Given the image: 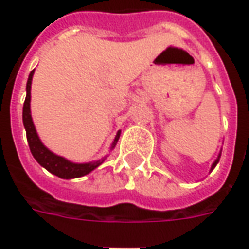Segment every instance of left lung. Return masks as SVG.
I'll return each mask as SVG.
<instances>
[{
    "mask_svg": "<svg viewBox=\"0 0 249 249\" xmlns=\"http://www.w3.org/2000/svg\"><path fill=\"white\" fill-rule=\"evenodd\" d=\"M220 156H221V153H220L219 157H217V159H216V161H214L213 164H212V168H211V169H213V168L216 167V165H217V162H219V160H220Z\"/></svg>",
    "mask_w": 249,
    "mask_h": 249,
    "instance_id": "1",
    "label": "left lung"
}]
</instances>
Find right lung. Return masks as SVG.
<instances>
[{
    "label": "right lung",
    "instance_id": "obj_1",
    "mask_svg": "<svg viewBox=\"0 0 249 249\" xmlns=\"http://www.w3.org/2000/svg\"><path fill=\"white\" fill-rule=\"evenodd\" d=\"M33 73L35 71H30L29 78L26 82V98H25L24 109H22V121H24L25 130H26V139H28V144H29L30 152L36 159V161L40 164L41 167H44L46 171H49L53 175H56L61 178H76L85 176L88 173H90L93 169H96L98 165H101L105 160V157L101 160L93 162H85V164H77V162H71L66 160L64 157L57 156L53 152H51L46 148L42 142H41L40 137L36 132L35 124L32 120V114H30V88H32V78H33ZM120 139V130L114 137L113 144H112V149H113L117 141Z\"/></svg>",
    "mask_w": 249,
    "mask_h": 249
}]
</instances>
